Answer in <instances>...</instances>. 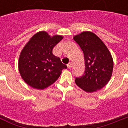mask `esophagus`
Here are the masks:
<instances>
[{"label": "esophagus", "instance_id": "obj_1", "mask_svg": "<svg viewBox=\"0 0 128 128\" xmlns=\"http://www.w3.org/2000/svg\"><path fill=\"white\" fill-rule=\"evenodd\" d=\"M67 67H68V69H70V68H72V64H71V63H68L67 64Z\"/></svg>", "mask_w": 128, "mask_h": 128}]
</instances>
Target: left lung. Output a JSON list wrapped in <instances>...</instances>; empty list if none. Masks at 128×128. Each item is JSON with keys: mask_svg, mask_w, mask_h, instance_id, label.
I'll return each mask as SVG.
<instances>
[{"mask_svg": "<svg viewBox=\"0 0 128 128\" xmlns=\"http://www.w3.org/2000/svg\"><path fill=\"white\" fill-rule=\"evenodd\" d=\"M83 52L85 71L80 77H76L78 86L87 92L102 89L109 82L114 63L109 50L99 37L91 32H83L74 37Z\"/></svg>", "mask_w": 128, "mask_h": 128, "instance_id": "obj_1", "label": "left lung"}]
</instances>
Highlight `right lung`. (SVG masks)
<instances>
[{
    "label": "right lung",
    "instance_id": "obj_1",
    "mask_svg": "<svg viewBox=\"0 0 128 128\" xmlns=\"http://www.w3.org/2000/svg\"><path fill=\"white\" fill-rule=\"evenodd\" d=\"M63 37H50L42 31L33 36L23 48L18 61L19 72L24 82L36 89L43 90L56 82L67 66L52 54V49Z\"/></svg>",
    "mask_w": 128,
    "mask_h": 128
}]
</instances>
